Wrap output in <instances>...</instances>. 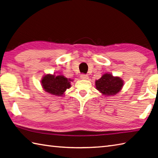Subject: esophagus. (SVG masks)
Wrapping results in <instances>:
<instances>
[{
	"label": "esophagus",
	"instance_id": "esophagus-1",
	"mask_svg": "<svg viewBox=\"0 0 158 158\" xmlns=\"http://www.w3.org/2000/svg\"><path fill=\"white\" fill-rule=\"evenodd\" d=\"M89 77L87 75H85V74H81V79H88Z\"/></svg>",
	"mask_w": 158,
	"mask_h": 158
}]
</instances>
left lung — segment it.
<instances>
[{
  "instance_id": "8db88e82",
  "label": "left lung",
  "mask_w": 158,
  "mask_h": 158,
  "mask_svg": "<svg viewBox=\"0 0 158 158\" xmlns=\"http://www.w3.org/2000/svg\"><path fill=\"white\" fill-rule=\"evenodd\" d=\"M96 88L104 95H115L123 86V81L118 77H113L110 74H105L96 81Z\"/></svg>"
}]
</instances>
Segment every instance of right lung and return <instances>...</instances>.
I'll return each mask as SVG.
<instances>
[{
  "instance_id": "1",
  "label": "right lung",
  "mask_w": 158,
  "mask_h": 158,
  "mask_svg": "<svg viewBox=\"0 0 158 158\" xmlns=\"http://www.w3.org/2000/svg\"><path fill=\"white\" fill-rule=\"evenodd\" d=\"M70 79L62 75H47L42 79L43 88L47 92L56 96H62L66 89L70 88Z\"/></svg>"
}]
</instances>
